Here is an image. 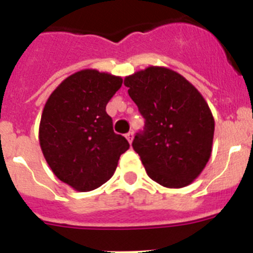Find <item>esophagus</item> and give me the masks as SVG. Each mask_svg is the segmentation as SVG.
Returning a JSON list of instances; mask_svg holds the SVG:
<instances>
[{
	"instance_id": "34e87169",
	"label": "esophagus",
	"mask_w": 253,
	"mask_h": 253,
	"mask_svg": "<svg viewBox=\"0 0 253 253\" xmlns=\"http://www.w3.org/2000/svg\"><path fill=\"white\" fill-rule=\"evenodd\" d=\"M125 138H126V139H128V142H129V143L133 142V138H134L133 131H129L128 134H125Z\"/></svg>"
}]
</instances>
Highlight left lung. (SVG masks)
<instances>
[{"mask_svg":"<svg viewBox=\"0 0 253 253\" xmlns=\"http://www.w3.org/2000/svg\"><path fill=\"white\" fill-rule=\"evenodd\" d=\"M146 119L133 140L147 175L169 189L190 185L211 156L214 118L203 95L184 76L149 66L124 78Z\"/></svg>","mask_w":253,"mask_h":253,"instance_id":"obj_1","label":"left lung"}]
</instances>
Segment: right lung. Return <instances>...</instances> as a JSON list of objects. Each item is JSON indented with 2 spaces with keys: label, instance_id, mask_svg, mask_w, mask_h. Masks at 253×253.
<instances>
[{
  "label": "right lung",
  "instance_id": "1",
  "mask_svg": "<svg viewBox=\"0 0 253 253\" xmlns=\"http://www.w3.org/2000/svg\"><path fill=\"white\" fill-rule=\"evenodd\" d=\"M122 84L119 76L86 68L68 76L46 100L40 148L53 173L76 191H91L110 180L129 149L106 113Z\"/></svg>",
  "mask_w": 253,
  "mask_h": 253
}]
</instances>
